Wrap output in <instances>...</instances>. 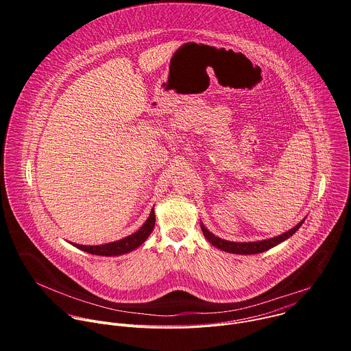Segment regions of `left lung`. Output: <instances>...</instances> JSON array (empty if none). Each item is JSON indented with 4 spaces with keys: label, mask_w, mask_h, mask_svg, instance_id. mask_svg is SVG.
<instances>
[{
    "label": "left lung",
    "mask_w": 351,
    "mask_h": 351,
    "mask_svg": "<svg viewBox=\"0 0 351 351\" xmlns=\"http://www.w3.org/2000/svg\"><path fill=\"white\" fill-rule=\"evenodd\" d=\"M306 219H303L300 223H297L294 228H291L290 230L279 234V236H275L272 239H267V240H258V241H248V243H239V241H229V240H223L215 234H213L203 223H202V230L206 236V239L213 244L215 245L217 248L222 250V252H226V253H232V254H258V253H264L267 252V250L278 245L279 243L287 240L290 236H293L298 228L303 225Z\"/></svg>",
    "instance_id": "8db88e82"
}]
</instances>
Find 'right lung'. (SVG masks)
<instances>
[{
  "label": "right lung",
  "mask_w": 351,
  "mask_h": 351,
  "mask_svg": "<svg viewBox=\"0 0 351 351\" xmlns=\"http://www.w3.org/2000/svg\"><path fill=\"white\" fill-rule=\"evenodd\" d=\"M154 225H156V214H154V208H153L152 213H149V217L147 218V221L143 223V226L137 232H134L133 234L126 236L118 241H111V243L99 244V245H83V244H76V243H71V244L83 250V252H86V253L95 254V256H106V257L122 256L129 252H133L134 248L141 245L147 240L149 233L153 232Z\"/></svg>",
  "instance_id": "add662e5"
}]
</instances>
